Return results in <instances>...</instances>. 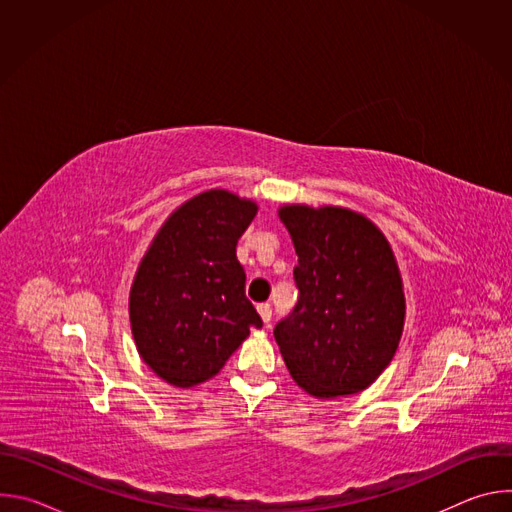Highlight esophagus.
<instances>
[{
    "instance_id": "obj_1",
    "label": "esophagus",
    "mask_w": 512,
    "mask_h": 512,
    "mask_svg": "<svg viewBox=\"0 0 512 512\" xmlns=\"http://www.w3.org/2000/svg\"><path fill=\"white\" fill-rule=\"evenodd\" d=\"M257 310H259L261 320L265 322V326H269V322H271V304H259Z\"/></svg>"
}]
</instances>
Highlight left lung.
I'll return each instance as SVG.
<instances>
[{
    "mask_svg": "<svg viewBox=\"0 0 512 512\" xmlns=\"http://www.w3.org/2000/svg\"><path fill=\"white\" fill-rule=\"evenodd\" d=\"M279 218L298 253L300 298L273 330L291 377L320 399L367 389L395 356L405 318L387 239L346 208L283 206Z\"/></svg>",
    "mask_w": 512,
    "mask_h": 512,
    "instance_id": "8db88e82",
    "label": "left lung"
}]
</instances>
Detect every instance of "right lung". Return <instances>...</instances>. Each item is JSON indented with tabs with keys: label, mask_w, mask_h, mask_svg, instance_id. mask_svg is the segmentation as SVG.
Listing matches in <instances>:
<instances>
[{
	"label": "right lung",
	"mask_w": 512,
	"mask_h": 512,
	"mask_svg": "<svg viewBox=\"0 0 512 512\" xmlns=\"http://www.w3.org/2000/svg\"><path fill=\"white\" fill-rule=\"evenodd\" d=\"M257 204L210 190L182 204L145 253L129 296L131 330L141 358L164 381L192 387L225 367L261 328L245 296L237 243Z\"/></svg>",
	"instance_id": "right-lung-1"
}]
</instances>
